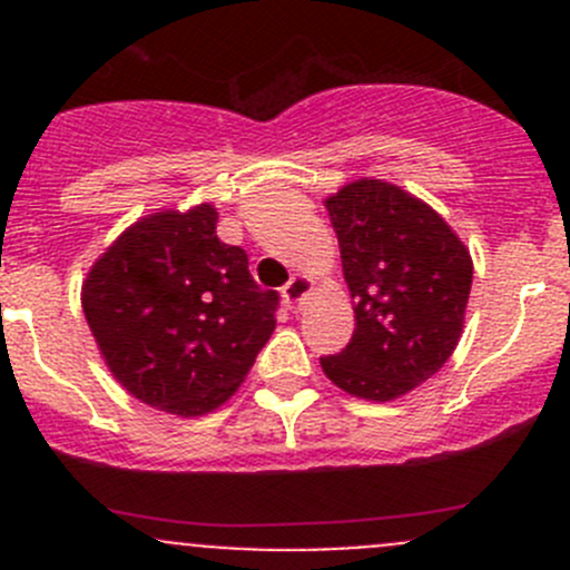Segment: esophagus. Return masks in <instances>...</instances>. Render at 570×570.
I'll return each instance as SVG.
<instances>
[{
    "label": "esophagus",
    "mask_w": 570,
    "mask_h": 570,
    "mask_svg": "<svg viewBox=\"0 0 570 570\" xmlns=\"http://www.w3.org/2000/svg\"><path fill=\"white\" fill-rule=\"evenodd\" d=\"M312 289H314L312 278H308V275L297 273L295 278H292L289 284L284 286V301L289 303V306L297 312V308H303V303L308 301V295H312Z\"/></svg>",
    "instance_id": "1"
}]
</instances>
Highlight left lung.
I'll use <instances>...</instances> for the list:
<instances>
[{"mask_svg": "<svg viewBox=\"0 0 570 570\" xmlns=\"http://www.w3.org/2000/svg\"><path fill=\"white\" fill-rule=\"evenodd\" d=\"M355 331L320 358L333 386L392 402L430 381L455 353L469 306V248L444 217L383 178H355L327 195Z\"/></svg>", "mask_w": 570, "mask_h": 570, "instance_id": "1", "label": "left lung"}]
</instances>
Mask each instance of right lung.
Returning <instances> with one entry per match:
<instances>
[{
    "instance_id": "right-lung-1",
    "label": "right lung",
    "mask_w": 570,
    "mask_h": 570,
    "mask_svg": "<svg viewBox=\"0 0 570 570\" xmlns=\"http://www.w3.org/2000/svg\"><path fill=\"white\" fill-rule=\"evenodd\" d=\"M212 204L131 223L90 267L82 312L115 381L135 400L195 419L220 407L275 331L278 295L217 239Z\"/></svg>"
}]
</instances>
